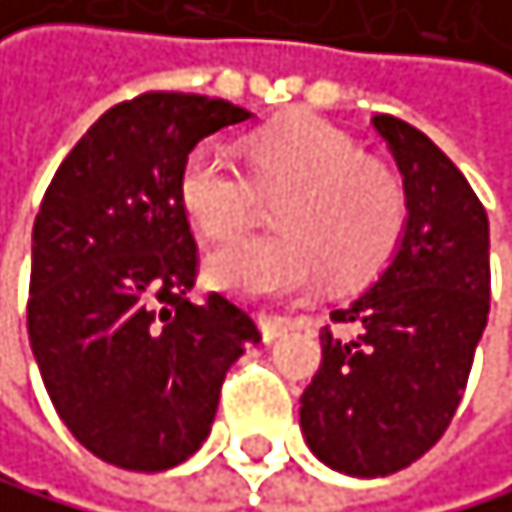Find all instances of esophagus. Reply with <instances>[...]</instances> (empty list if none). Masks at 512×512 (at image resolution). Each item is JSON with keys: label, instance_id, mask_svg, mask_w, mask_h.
Segmentation results:
<instances>
[{"label": "esophagus", "instance_id": "1", "mask_svg": "<svg viewBox=\"0 0 512 512\" xmlns=\"http://www.w3.org/2000/svg\"><path fill=\"white\" fill-rule=\"evenodd\" d=\"M261 334H264V341H277L280 334L290 331V318H283V315H267L261 312Z\"/></svg>", "mask_w": 512, "mask_h": 512}]
</instances>
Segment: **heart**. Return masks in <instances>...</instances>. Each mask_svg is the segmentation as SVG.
<instances>
[{"instance_id":"heart-1","label":"heart","mask_w":512,"mask_h":512,"mask_svg":"<svg viewBox=\"0 0 512 512\" xmlns=\"http://www.w3.org/2000/svg\"><path fill=\"white\" fill-rule=\"evenodd\" d=\"M248 175L226 149L187 152L178 197L194 226L232 238L258 216L261 197H279L280 232L238 238L206 261L219 290L245 299L306 296L331 277L357 283L385 264L405 226V187L395 171L366 159L360 143L318 117H296L248 139Z\"/></svg>"}]
</instances>
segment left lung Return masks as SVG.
Segmentation results:
<instances>
[{"instance_id": "obj_1", "label": "left lung", "mask_w": 512, "mask_h": 512, "mask_svg": "<svg viewBox=\"0 0 512 512\" xmlns=\"http://www.w3.org/2000/svg\"><path fill=\"white\" fill-rule=\"evenodd\" d=\"M373 127L389 143L408 197V226L389 267L334 324L299 398L315 456L344 475L382 478L417 462L456 417L491 312V232L472 184L430 139L392 114Z\"/></svg>"}]
</instances>
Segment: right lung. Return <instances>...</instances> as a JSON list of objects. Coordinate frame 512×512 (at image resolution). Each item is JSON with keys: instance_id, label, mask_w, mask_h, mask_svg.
Listing matches in <instances>:
<instances>
[{"instance_id": "right-lung-1", "label": "right lung", "mask_w": 512, "mask_h": 512, "mask_svg": "<svg viewBox=\"0 0 512 512\" xmlns=\"http://www.w3.org/2000/svg\"><path fill=\"white\" fill-rule=\"evenodd\" d=\"M222 98L143 92L101 114L56 168L31 235L28 337L72 436L130 472H165L210 436L254 318L191 302L200 254L178 197L203 136L248 120Z\"/></svg>"}]
</instances>
